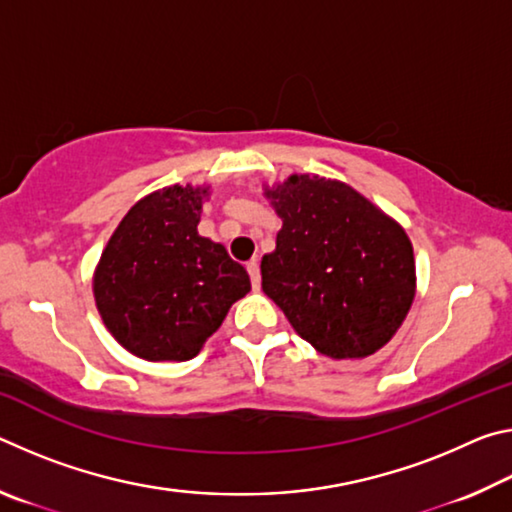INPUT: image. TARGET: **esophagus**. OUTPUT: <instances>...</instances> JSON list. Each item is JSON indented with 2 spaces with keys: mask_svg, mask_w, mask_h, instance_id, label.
I'll return each instance as SVG.
<instances>
[{
  "mask_svg": "<svg viewBox=\"0 0 512 512\" xmlns=\"http://www.w3.org/2000/svg\"><path fill=\"white\" fill-rule=\"evenodd\" d=\"M246 271L250 275V282H253V289H259V282H262V275H259V264L257 259H250L246 264Z\"/></svg>",
  "mask_w": 512,
  "mask_h": 512,
  "instance_id": "1",
  "label": "esophagus"
}]
</instances>
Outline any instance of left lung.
<instances>
[{
	"label": "left lung",
	"instance_id": "left-lung-1",
	"mask_svg": "<svg viewBox=\"0 0 512 512\" xmlns=\"http://www.w3.org/2000/svg\"><path fill=\"white\" fill-rule=\"evenodd\" d=\"M282 230L262 257V289L307 343L363 359L393 339L415 298L404 228L357 189L309 173L266 189Z\"/></svg>",
	"mask_w": 512,
	"mask_h": 512
}]
</instances>
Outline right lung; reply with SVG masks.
I'll return each mask as SVG.
<instances>
[{"label":"right lung","mask_w":512,"mask_h":512,"mask_svg":"<svg viewBox=\"0 0 512 512\" xmlns=\"http://www.w3.org/2000/svg\"><path fill=\"white\" fill-rule=\"evenodd\" d=\"M207 187H164L137 201L94 271L108 332L146 361H187L250 291L246 268L198 235Z\"/></svg>","instance_id":"right-lung-1"}]
</instances>
